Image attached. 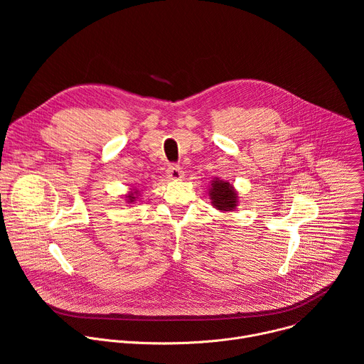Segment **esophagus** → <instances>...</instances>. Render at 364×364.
<instances>
[{
  "label": "esophagus",
  "mask_w": 364,
  "mask_h": 364,
  "mask_svg": "<svg viewBox=\"0 0 364 364\" xmlns=\"http://www.w3.org/2000/svg\"><path fill=\"white\" fill-rule=\"evenodd\" d=\"M167 177L170 180H181L184 177V171L181 170V167L176 164H170L167 168Z\"/></svg>",
  "instance_id": "1"
}]
</instances>
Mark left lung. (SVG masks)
Instances as JSON below:
<instances>
[{
  "label": "left lung",
  "instance_id": "8db88e82",
  "mask_svg": "<svg viewBox=\"0 0 364 364\" xmlns=\"http://www.w3.org/2000/svg\"><path fill=\"white\" fill-rule=\"evenodd\" d=\"M212 203L219 210H233L237 203V196L228 181H213L210 190Z\"/></svg>",
  "mask_w": 364,
  "mask_h": 364
}]
</instances>
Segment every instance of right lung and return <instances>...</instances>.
<instances>
[{
  "instance_id": "1",
  "label": "right lung",
  "mask_w": 364,
  "mask_h": 364,
  "mask_svg": "<svg viewBox=\"0 0 364 364\" xmlns=\"http://www.w3.org/2000/svg\"><path fill=\"white\" fill-rule=\"evenodd\" d=\"M128 197H129V198H131V201H132V200H134V198H135V197H132V196H128Z\"/></svg>"
}]
</instances>
